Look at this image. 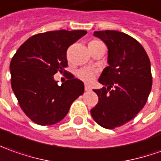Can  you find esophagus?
I'll return each mask as SVG.
<instances>
[{"label": "esophagus", "mask_w": 161, "mask_h": 161, "mask_svg": "<svg viewBox=\"0 0 161 161\" xmlns=\"http://www.w3.org/2000/svg\"><path fill=\"white\" fill-rule=\"evenodd\" d=\"M85 90L86 91V92H91V91H92V88H91V86H90V85H85Z\"/></svg>", "instance_id": "1"}]
</instances>
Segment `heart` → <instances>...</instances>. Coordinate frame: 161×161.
Here are the masks:
<instances>
[{"label": "heart", "instance_id": "b5f03b06", "mask_svg": "<svg viewBox=\"0 0 161 161\" xmlns=\"http://www.w3.org/2000/svg\"><path fill=\"white\" fill-rule=\"evenodd\" d=\"M90 43H102V42L99 40H92ZM97 74H98L97 70L91 67H85L76 71V76L85 83L93 82L97 76Z\"/></svg>", "mask_w": 161, "mask_h": 161}]
</instances>
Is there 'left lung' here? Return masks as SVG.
Segmentation results:
<instances>
[{
  "label": "left lung",
  "mask_w": 161,
  "mask_h": 161,
  "mask_svg": "<svg viewBox=\"0 0 161 161\" xmlns=\"http://www.w3.org/2000/svg\"><path fill=\"white\" fill-rule=\"evenodd\" d=\"M94 36L108 48V65L94 90L99 102L91 114L99 125L113 130L130 122L147 101L153 85L151 62L136 39L117 31H99Z\"/></svg>",
  "instance_id": "8db88e82"
}]
</instances>
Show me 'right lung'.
I'll list each match as a JSON object with an SVG mask.
<instances>
[{
  "instance_id": "obj_1",
  "label": "right lung",
  "mask_w": 161,
  "mask_h": 161,
  "mask_svg": "<svg viewBox=\"0 0 161 161\" xmlns=\"http://www.w3.org/2000/svg\"><path fill=\"white\" fill-rule=\"evenodd\" d=\"M86 31H52L28 39L10 62L11 86L22 110L39 125H52L66 116L73 101L85 92L84 83L65 70L67 50ZM58 71L68 80L59 86Z\"/></svg>"
}]
</instances>
